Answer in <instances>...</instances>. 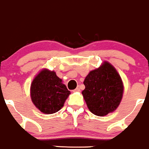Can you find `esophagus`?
<instances>
[{"instance_id":"esophagus-1","label":"esophagus","mask_w":149,"mask_h":149,"mask_svg":"<svg viewBox=\"0 0 149 149\" xmlns=\"http://www.w3.org/2000/svg\"><path fill=\"white\" fill-rule=\"evenodd\" d=\"M80 91V88H79V87H77L75 89L73 90L74 92H78V91Z\"/></svg>"}]
</instances>
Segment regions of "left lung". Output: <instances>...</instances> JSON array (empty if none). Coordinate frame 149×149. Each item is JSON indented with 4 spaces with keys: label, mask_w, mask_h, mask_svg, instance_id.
I'll return each mask as SVG.
<instances>
[{
    "label": "left lung",
    "mask_w": 149,
    "mask_h": 149,
    "mask_svg": "<svg viewBox=\"0 0 149 149\" xmlns=\"http://www.w3.org/2000/svg\"><path fill=\"white\" fill-rule=\"evenodd\" d=\"M82 95L89 111L97 116H106L116 110L123 94V84L115 68L104 61L88 74L84 81Z\"/></svg>",
    "instance_id": "1"
}]
</instances>
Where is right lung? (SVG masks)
I'll list each match as a JSON object with an SVG mask.
<instances>
[{
    "mask_svg": "<svg viewBox=\"0 0 149 149\" xmlns=\"http://www.w3.org/2000/svg\"><path fill=\"white\" fill-rule=\"evenodd\" d=\"M70 91L54 71L43 69L35 76L30 88L32 101L44 114L58 112L63 106Z\"/></svg>",
    "mask_w": 149,
    "mask_h": 149,
    "instance_id": "obj_1",
    "label": "right lung"
}]
</instances>
